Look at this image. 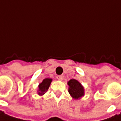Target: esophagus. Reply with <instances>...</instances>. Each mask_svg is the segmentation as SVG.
I'll return each instance as SVG.
<instances>
[{
  "label": "esophagus",
  "mask_w": 121,
  "mask_h": 121,
  "mask_svg": "<svg viewBox=\"0 0 121 121\" xmlns=\"http://www.w3.org/2000/svg\"><path fill=\"white\" fill-rule=\"evenodd\" d=\"M64 78V75H57V79L58 80H60V81L63 80Z\"/></svg>",
  "instance_id": "esophagus-1"
}]
</instances>
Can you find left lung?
Here are the masks:
<instances>
[{"label": "left lung", "mask_w": 121, "mask_h": 121, "mask_svg": "<svg viewBox=\"0 0 121 121\" xmlns=\"http://www.w3.org/2000/svg\"><path fill=\"white\" fill-rule=\"evenodd\" d=\"M67 84L69 85V93L74 100H79L84 95V88L77 80L71 79Z\"/></svg>", "instance_id": "8db88e82"}]
</instances>
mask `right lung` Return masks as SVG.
Segmentation results:
<instances>
[{
	"instance_id": "right-lung-1",
	"label": "right lung",
	"mask_w": 121,
	"mask_h": 121,
	"mask_svg": "<svg viewBox=\"0 0 121 121\" xmlns=\"http://www.w3.org/2000/svg\"><path fill=\"white\" fill-rule=\"evenodd\" d=\"M52 81V79L51 78H45L41 82L39 83L37 90V94L39 95H43L47 92Z\"/></svg>"
}]
</instances>
